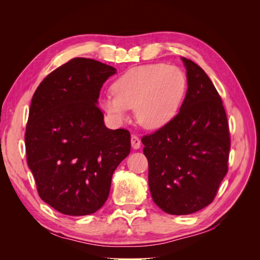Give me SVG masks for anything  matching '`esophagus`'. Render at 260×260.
I'll list each match as a JSON object with an SVG mask.
<instances>
[{
    "mask_svg": "<svg viewBox=\"0 0 260 260\" xmlns=\"http://www.w3.org/2000/svg\"><path fill=\"white\" fill-rule=\"evenodd\" d=\"M131 145L133 149H138L141 147V140L137 136L131 137Z\"/></svg>",
    "mask_w": 260,
    "mask_h": 260,
    "instance_id": "34e87169",
    "label": "esophagus"
}]
</instances>
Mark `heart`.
<instances>
[{
    "instance_id": "obj_1",
    "label": "heart",
    "mask_w": 260,
    "mask_h": 260,
    "mask_svg": "<svg viewBox=\"0 0 260 260\" xmlns=\"http://www.w3.org/2000/svg\"><path fill=\"white\" fill-rule=\"evenodd\" d=\"M186 80L177 67L166 64L144 65L129 69L114 82L113 94L101 99L103 111L120 122L129 108L146 129H159L178 113L184 98Z\"/></svg>"
}]
</instances>
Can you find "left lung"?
I'll use <instances>...</instances> for the list:
<instances>
[{
	"instance_id": "obj_1",
	"label": "left lung",
	"mask_w": 260,
	"mask_h": 260,
	"mask_svg": "<svg viewBox=\"0 0 260 260\" xmlns=\"http://www.w3.org/2000/svg\"><path fill=\"white\" fill-rule=\"evenodd\" d=\"M187 91L177 116L142 138L154 203L170 215L208 206L228 172L229 125L221 98L206 73L181 58Z\"/></svg>"
}]
</instances>
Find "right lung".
I'll return each mask as SVG.
<instances>
[{"mask_svg": "<svg viewBox=\"0 0 260 260\" xmlns=\"http://www.w3.org/2000/svg\"><path fill=\"white\" fill-rule=\"evenodd\" d=\"M116 69L77 57L55 69L31 101L25 142L28 166L43 202L64 215L99 210L114 171L130 153V132L111 130L98 107Z\"/></svg>", "mask_w": 260, "mask_h": 260, "instance_id": "obj_1", "label": "right lung"}]
</instances>
